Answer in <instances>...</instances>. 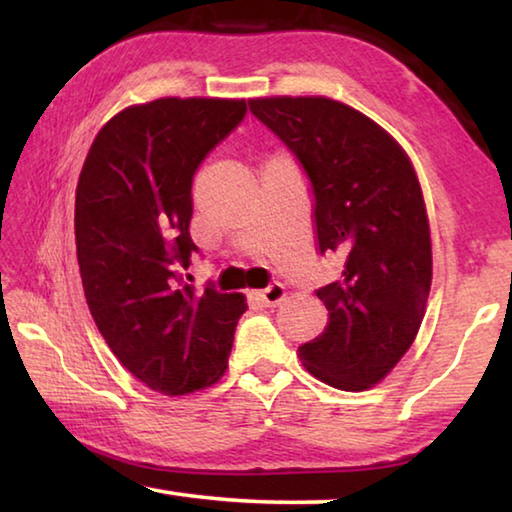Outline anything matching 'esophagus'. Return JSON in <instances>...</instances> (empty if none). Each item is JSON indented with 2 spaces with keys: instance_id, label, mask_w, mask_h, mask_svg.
Wrapping results in <instances>:
<instances>
[{
  "instance_id": "34e87169",
  "label": "esophagus",
  "mask_w": 512,
  "mask_h": 512,
  "mask_svg": "<svg viewBox=\"0 0 512 512\" xmlns=\"http://www.w3.org/2000/svg\"><path fill=\"white\" fill-rule=\"evenodd\" d=\"M284 296H287V291H284V287H282L280 282L271 284V287H266L262 293H259V298H262V302H264V305H268V307H275L277 302L284 300Z\"/></svg>"
}]
</instances>
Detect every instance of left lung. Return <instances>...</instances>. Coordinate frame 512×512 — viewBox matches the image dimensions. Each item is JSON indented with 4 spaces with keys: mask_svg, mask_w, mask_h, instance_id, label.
I'll return each mask as SVG.
<instances>
[{
    "mask_svg": "<svg viewBox=\"0 0 512 512\" xmlns=\"http://www.w3.org/2000/svg\"><path fill=\"white\" fill-rule=\"evenodd\" d=\"M248 106L307 173L318 253L345 259L341 280L316 289L327 327L300 345V359L329 386L366 391L411 348L427 307L431 237L418 176L384 128L341 101L271 97Z\"/></svg>",
    "mask_w": 512,
    "mask_h": 512,
    "instance_id": "obj_1",
    "label": "left lung"
}]
</instances>
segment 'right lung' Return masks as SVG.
Wrapping results in <instances>:
<instances>
[{
	"instance_id": "1",
	"label": "right lung",
	"mask_w": 512,
	"mask_h": 512,
	"mask_svg": "<svg viewBox=\"0 0 512 512\" xmlns=\"http://www.w3.org/2000/svg\"><path fill=\"white\" fill-rule=\"evenodd\" d=\"M246 117L241 99H155L112 117L76 185L74 232L85 300L128 372L162 395L214 384L228 366L241 293L198 291L192 183Z\"/></svg>"
}]
</instances>
